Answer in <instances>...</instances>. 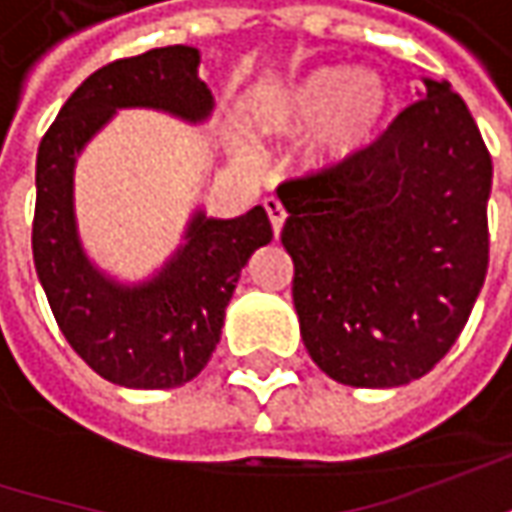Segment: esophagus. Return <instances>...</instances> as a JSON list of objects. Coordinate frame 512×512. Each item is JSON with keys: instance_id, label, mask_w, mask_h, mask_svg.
<instances>
[{"instance_id": "esophagus-1", "label": "esophagus", "mask_w": 512, "mask_h": 512, "mask_svg": "<svg viewBox=\"0 0 512 512\" xmlns=\"http://www.w3.org/2000/svg\"><path fill=\"white\" fill-rule=\"evenodd\" d=\"M265 210H267V216H270V225H273V233L279 236L282 233V225H285V219H287V213H285V205L279 202V199H265Z\"/></svg>"}]
</instances>
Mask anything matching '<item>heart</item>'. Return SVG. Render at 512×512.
<instances>
[{"instance_id": "obj_1", "label": "heart", "mask_w": 512, "mask_h": 512, "mask_svg": "<svg viewBox=\"0 0 512 512\" xmlns=\"http://www.w3.org/2000/svg\"><path fill=\"white\" fill-rule=\"evenodd\" d=\"M390 79L373 68L325 65L262 96L250 122L262 136L293 139L307 133V159L336 168L370 148L393 113Z\"/></svg>"}]
</instances>
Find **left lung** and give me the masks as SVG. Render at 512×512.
Listing matches in <instances>:
<instances>
[{
	"label": "left lung",
	"instance_id": "obj_1",
	"mask_svg": "<svg viewBox=\"0 0 512 512\" xmlns=\"http://www.w3.org/2000/svg\"><path fill=\"white\" fill-rule=\"evenodd\" d=\"M490 185L482 133L436 79L356 159L279 185L302 342L330 379L399 387L442 362L487 276Z\"/></svg>",
	"mask_w": 512,
	"mask_h": 512
}]
</instances>
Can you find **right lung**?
<instances>
[{"instance_id": "add662e5", "label": "right lung", "mask_w": 512, "mask_h": 512, "mask_svg": "<svg viewBox=\"0 0 512 512\" xmlns=\"http://www.w3.org/2000/svg\"><path fill=\"white\" fill-rule=\"evenodd\" d=\"M199 50L170 45L116 59L73 90L36 153L33 265L68 344L102 379L168 390L205 370L239 273L273 239L265 207L236 219L196 210L185 245L148 282L125 285L93 265L79 239L73 170L90 139L122 108H153L190 125L213 113Z\"/></svg>"}]
</instances>
